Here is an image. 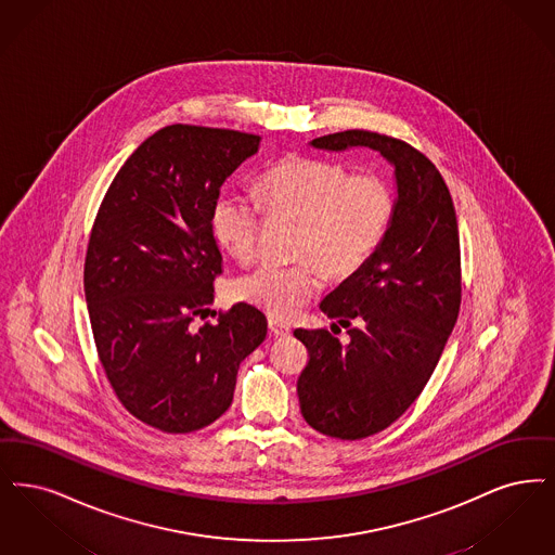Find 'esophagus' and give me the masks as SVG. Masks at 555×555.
Returning <instances> with one entry per match:
<instances>
[{
	"mask_svg": "<svg viewBox=\"0 0 555 555\" xmlns=\"http://www.w3.org/2000/svg\"><path fill=\"white\" fill-rule=\"evenodd\" d=\"M269 332L271 336L275 338H282V336H289V325L280 321V319H269Z\"/></svg>",
	"mask_w": 555,
	"mask_h": 555,
	"instance_id": "esophagus-1",
	"label": "esophagus"
}]
</instances>
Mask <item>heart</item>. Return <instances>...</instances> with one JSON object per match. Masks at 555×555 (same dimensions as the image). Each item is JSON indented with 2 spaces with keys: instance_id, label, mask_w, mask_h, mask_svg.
Masks as SVG:
<instances>
[{
  "instance_id": "1",
  "label": "heart",
  "mask_w": 555,
  "mask_h": 555,
  "mask_svg": "<svg viewBox=\"0 0 555 555\" xmlns=\"http://www.w3.org/2000/svg\"><path fill=\"white\" fill-rule=\"evenodd\" d=\"M259 198L219 194L211 223L221 248L246 263L255 255L263 209L300 221L296 255L305 261L266 263L234 284L238 300L280 319L294 317L323 288V271L336 280L359 273L386 241L396 216V196L384 176L350 173L338 162L300 155L267 169Z\"/></svg>"
}]
</instances>
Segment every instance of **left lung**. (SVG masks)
<instances>
[{"label":"left lung","mask_w":555,"mask_h":555,"mask_svg":"<svg viewBox=\"0 0 555 555\" xmlns=\"http://www.w3.org/2000/svg\"><path fill=\"white\" fill-rule=\"evenodd\" d=\"M314 149L369 146L393 166L396 216L386 241L359 273L319 305L348 330H296L309 350L298 377L305 421L319 434L362 439L398 421L434 375L459 319L456 209L434 164L409 143L369 130L311 141Z\"/></svg>","instance_id":"1"}]
</instances>
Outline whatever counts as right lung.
<instances>
[{
    "label": "right lung",
    "instance_id": "obj_1",
    "mask_svg": "<svg viewBox=\"0 0 555 555\" xmlns=\"http://www.w3.org/2000/svg\"><path fill=\"white\" fill-rule=\"evenodd\" d=\"M259 143L166 126L126 159L96 211L85 259L96 354L121 406L164 434L198 431L230 409L241 362L267 336L266 314L246 302L194 323L221 273L219 189Z\"/></svg>",
    "mask_w": 555,
    "mask_h": 555
}]
</instances>
